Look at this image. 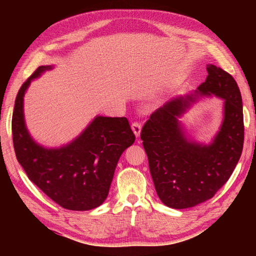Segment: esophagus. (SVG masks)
<instances>
[{
	"instance_id": "1",
	"label": "esophagus",
	"mask_w": 256,
	"mask_h": 256,
	"mask_svg": "<svg viewBox=\"0 0 256 256\" xmlns=\"http://www.w3.org/2000/svg\"><path fill=\"white\" fill-rule=\"evenodd\" d=\"M132 130L135 134V136L140 138V130H142V125H140V122H134L132 124Z\"/></svg>"
}]
</instances>
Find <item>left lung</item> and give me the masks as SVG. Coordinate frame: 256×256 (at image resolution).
Returning a JSON list of instances; mask_svg holds the SVG:
<instances>
[{
	"instance_id": "left-lung-1",
	"label": "left lung",
	"mask_w": 256,
	"mask_h": 256,
	"mask_svg": "<svg viewBox=\"0 0 256 256\" xmlns=\"http://www.w3.org/2000/svg\"><path fill=\"white\" fill-rule=\"evenodd\" d=\"M194 94L174 98L152 113L140 132L156 192L174 209L197 206L214 197L228 182L240 160L243 108L240 89L230 74L214 64ZM199 95L225 100L224 121L208 146L188 140L178 118Z\"/></svg>"
}]
</instances>
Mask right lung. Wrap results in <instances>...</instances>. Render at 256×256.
I'll return each mask as SVG.
<instances>
[{"mask_svg": "<svg viewBox=\"0 0 256 256\" xmlns=\"http://www.w3.org/2000/svg\"><path fill=\"white\" fill-rule=\"evenodd\" d=\"M52 69L40 66L20 86L12 118L13 144L30 180L68 210L94 209L108 197L120 156L135 140L126 118L96 116L72 142L58 148L37 144L27 131L24 96L32 80Z\"/></svg>", "mask_w": 256, "mask_h": 256, "instance_id": "obj_1", "label": "right lung"}]
</instances>
